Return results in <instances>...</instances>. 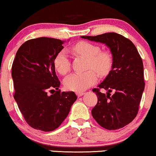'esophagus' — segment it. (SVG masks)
I'll return each mask as SVG.
<instances>
[{
    "label": "esophagus",
    "mask_w": 156,
    "mask_h": 156,
    "mask_svg": "<svg viewBox=\"0 0 156 156\" xmlns=\"http://www.w3.org/2000/svg\"><path fill=\"white\" fill-rule=\"evenodd\" d=\"M76 94L78 97H80V96L83 95V94H84V92H77Z\"/></svg>",
    "instance_id": "esophagus-1"
}]
</instances>
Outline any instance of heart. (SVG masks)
<instances>
[{"label": "heart", "mask_w": 156, "mask_h": 156, "mask_svg": "<svg viewBox=\"0 0 156 156\" xmlns=\"http://www.w3.org/2000/svg\"><path fill=\"white\" fill-rule=\"evenodd\" d=\"M76 54L87 58V69L82 73H73L65 78L64 84L68 90L81 92L94 85L98 80V75L105 76L108 74L113 64V58L110 52L101 50L98 44L81 41L73 47ZM55 69L59 74L65 76L69 73L71 63L69 55L65 51L58 52L53 59Z\"/></svg>", "instance_id": "heart-1"}]
</instances>
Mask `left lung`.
Here are the masks:
<instances>
[{"label": "left lung", "instance_id": "8db88e82", "mask_svg": "<svg viewBox=\"0 0 156 156\" xmlns=\"http://www.w3.org/2000/svg\"><path fill=\"white\" fill-rule=\"evenodd\" d=\"M81 37L105 44L113 55L112 70L98 88L92 89L98 96L92 117L105 129L123 128L133 120L139 112L145 84L142 59L133 42L119 34ZM101 88L108 91L107 95L100 92ZM112 91L114 94L111 96Z\"/></svg>", "mask_w": 156, "mask_h": 156}]
</instances>
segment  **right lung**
I'll return each instance as SVG.
<instances>
[{"mask_svg":"<svg viewBox=\"0 0 156 156\" xmlns=\"http://www.w3.org/2000/svg\"><path fill=\"white\" fill-rule=\"evenodd\" d=\"M63 41L39 37L24 42L12 67L14 98L25 120L44 132L58 128L76 101L73 92H61L53 59L63 49Z\"/></svg>","mask_w":156,"mask_h":156,"instance_id":"right-lung-1","label":"right lung"}]
</instances>
